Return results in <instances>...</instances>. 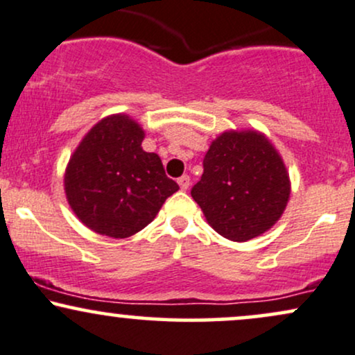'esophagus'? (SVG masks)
Segmentation results:
<instances>
[{
	"instance_id": "1",
	"label": "esophagus",
	"mask_w": 355,
	"mask_h": 355,
	"mask_svg": "<svg viewBox=\"0 0 355 355\" xmlns=\"http://www.w3.org/2000/svg\"><path fill=\"white\" fill-rule=\"evenodd\" d=\"M178 185H180L182 190H187L190 187V177L189 175H182L180 178H178Z\"/></svg>"
}]
</instances>
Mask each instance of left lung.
I'll use <instances>...</instances> for the list:
<instances>
[{
  "label": "left lung",
  "instance_id": "1",
  "mask_svg": "<svg viewBox=\"0 0 355 355\" xmlns=\"http://www.w3.org/2000/svg\"><path fill=\"white\" fill-rule=\"evenodd\" d=\"M291 180L283 157L263 132L225 130L203 159L191 189L208 225L232 241L261 236L288 207Z\"/></svg>",
  "mask_w": 355,
  "mask_h": 355
}]
</instances>
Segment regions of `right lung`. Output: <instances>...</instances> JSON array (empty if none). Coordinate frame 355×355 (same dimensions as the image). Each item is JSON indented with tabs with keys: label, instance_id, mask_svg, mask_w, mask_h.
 <instances>
[{
	"label": "right lung",
	"instance_id": "obj_1",
	"mask_svg": "<svg viewBox=\"0 0 355 355\" xmlns=\"http://www.w3.org/2000/svg\"><path fill=\"white\" fill-rule=\"evenodd\" d=\"M145 130L127 114H112L83 137L64 172L71 210L92 232L109 238L139 233L178 190L160 157L145 152Z\"/></svg>",
	"mask_w": 355,
	"mask_h": 355
}]
</instances>
